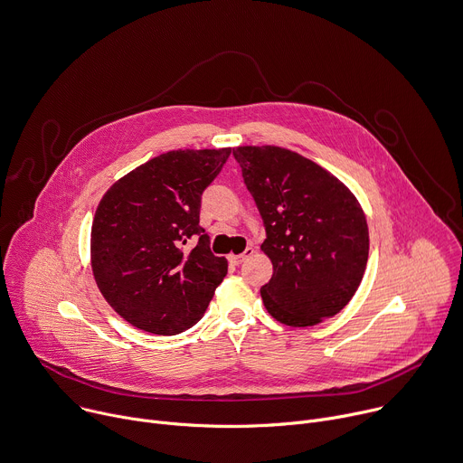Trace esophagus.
<instances>
[{
    "mask_svg": "<svg viewBox=\"0 0 463 463\" xmlns=\"http://www.w3.org/2000/svg\"><path fill=\"white\" fill-rule=\"evenodd\" d=\"M251 253H253V248H246L244 253H241V255H230V262L235 264V266H239V264H242L248 257H251Z\"/></svg>",
    "mask_w": 463,
    "mask_h": 463,
    "instance_id": "obj_1",
    "label": "esophagus"
}]
</instances>
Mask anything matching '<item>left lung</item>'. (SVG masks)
<instances>
[{"label": "left lung", "mask_w": 463, "mask_h": 463, "mask_svg": "<svg viewBox=\"0 0 463 463\" xmlns=\"http://www.w3.org/2000/svg\"><path fill=\"white\" fill-rule=\"evenodd\" d=\"M262 217L273 264L260 288L268 314L314 326L354 298L368 259V226L352 192L316 162L277 146L233 149Z\"/></svg>", "instance_id": "left-lung-1"}]
</instances>
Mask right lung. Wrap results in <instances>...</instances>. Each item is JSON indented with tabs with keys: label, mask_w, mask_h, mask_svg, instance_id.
I'll return each instance as SVG.
<instances>
[{
	"label": "right lung",
	"mask_w": 463,
	"mask_h": 463,
	"mask_svg": "<svg viewBox=\"0 0 463 463\" xmlns=\"http://www.w3.org/2000/svg\"><path fill=\"white\" fill-rule=\"evenodd\" d=\"M232 149H176L138 165L102 197L90 230L95 281L133 326L175 335L206 312L228 273L199 224L201 197ZM199 238L192 250L183 246Z\"/></svg>",
	"instance_id": "1"
}]
</instances>
